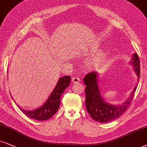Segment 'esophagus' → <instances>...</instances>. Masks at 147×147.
I'll list each match as a JSON object with an SVG mask.
<instances>
[{
  "label": "esophagus",
  "instance_id": "obj_1",
  "mask_svg": "<svg viewBox=\"0 0 147 147\" xmlns=\"http://www.w3.org/2000/svg\"><path fill=\"white\" fill-rule=\"evenodd\" d=\"M80 81V79L78 77H72V82L73 83H78Z\"/></svg>",
  "mask_w": 147,
  "mask_h": 147
}]
</instances>
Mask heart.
I'll list each match as a JSON object with an SVG mask.
<instances>
[{"label":"heart","mask_w":147,"mask_h":147,"mask_svg":"<svg viewBox=\"0 0 147 147\" xmlns=\"http://www.w3.org/2000/svg\"><path fill=\"white\" fill-rule=\"evenodd\" d=\"M105 57L104 54H100L98 56L90 59L87 62V64H88L89 67L96 69V68L102 67L104 64H105Z\"/></svg>","instance_id":"b5f03b06"}]
</instances>
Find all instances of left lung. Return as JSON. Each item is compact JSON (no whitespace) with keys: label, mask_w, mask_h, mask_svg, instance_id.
<instances>
[{"label":"left lung","mask_w":147,"mask_h":147,"mask_svg":"<svg viewBox=\"0 0 147 147\" xmlns=\"http://www.w3.org/2000/svg\"><path fill=\"white\" fill-rule=\"evenodd\" d=\"M131 64L140 77V60L137 53L133 55ZM85 87V105L87 112L93 119L100 123L112 121L119 117L130 105L137 88V84L129 97L122 105L115 106L106 102L100 95L98 85V75L96 72H89L83 79Z\"/></svg>","instance_id":"1"}]
</instances>
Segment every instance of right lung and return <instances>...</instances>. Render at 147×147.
<instances>
[{"mask_svg":"<svg viewBox=\"0 0 147 147\" xmlns=\"http://www.w3.org/2000/svg\"><path fill=\"white\" fill-rule=\"evenodd\" d=\"M70 83V76H64L60 78L56 86L53 90L51 95L46 102L42 107L36 110L30 111H26L18 107L23 113L30 118L38 121L47 120L55 115L58 110L60 104L61 96L66 88H67Z\"/></svg>","mask_w":147,"mask_h":147,"instance_id":"1","label":"right lung"}]
</instances>
